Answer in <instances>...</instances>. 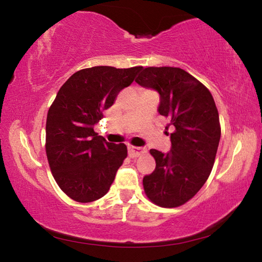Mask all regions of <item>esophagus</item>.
I'll list each match as a JSON object with an SVG mask.
<instances>
[{
  "label": "esophagus",
  "instance_id": "34e87169",
  "mask_svg": "<svg viewBox=\"0 0 262 262\" xmlns=\"http://www.w3.org/2000/svg\"><path fill=\"white\" fill-rule=\"evenodd\" d=\"M145 151H147V150H145V148H136V147H129V148H128V152H129V156L133 157V158L140 156L141 154H143Z\"/></svg>",
  "mask_w": 262,
  "mask_h": 262
}]
</instances>
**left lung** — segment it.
<instances>
[{"label": "left lung", "mask_w": 262, "mask_h": 262, "mask_svg": "<svg viewBox=\"0 0 262 262\" xmlns=\"http://www.w3.org/2000/svg\"><path fill=\"white\" fill-rule=\"evenodd\" d=\"M135 82L158 92V113L170 120L167 127H174L170 151L150 150L156 168L143 177L144 192L157 206L179 207L200 190L214 166L221 139L214 98L180 68H144Z\"/></svg>", "instance_id": "left-lung-1"}]
</instances>
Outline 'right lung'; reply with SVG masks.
<instances>
[{
	"label": "right lung",
	"mask_w": 262,
	"mask_h": 262,
	"mask_svg": "<svg viewBox=\"0 0 262 262\" xmlns=\"http://www.w3.org/2000/svg\"><path fill=\"white\" fill-rule=\"evenodd\" d=\"M141 69L98 66L79 70L61 86L48 110L47 159L59 187L73 200L103 198L127 157L125 144L110 143L94 127Z\"/></svg>",
	"instance_id": "right-lung-1"
}]
</instances>
